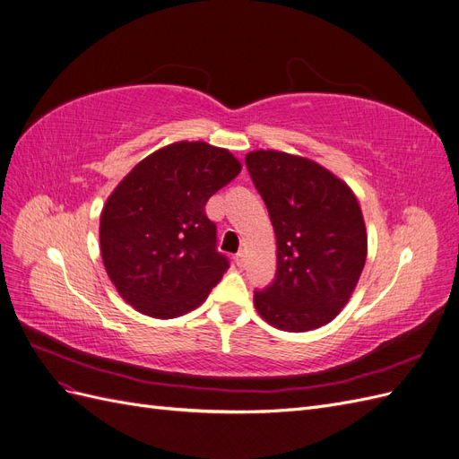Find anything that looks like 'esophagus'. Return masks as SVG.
<instances>
[{"instance_id":"34e87169","label":"esophagus","mask_w":459,"mask_h":459,"mask_svg":"<svg viewBox=\"0 0 459 459\" xmlns=\"http://www.w3.org/2000/svg\"><path fill=\"white\" fill-rule=\"evenodd\" d=\"M245 262H247V255H245V251H239L238 255H235V264H238L239 268H243V266H245Z\"/></svg>"}]
</instances>
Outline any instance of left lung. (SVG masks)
I'll use <instances>...</instances> for the list:
<instances>
[{
	"label": "left lung",
	"instance_id": "8db88e82",
	"mask_svg": "<svg viewBox=\"0 0 459 459\" xmlns=\"http://www.w3.org/2000/svg\"><path fill=\"white\" fill-rule=\"evenodd\" d=\"M270 212L277 270L255 293L262 319L290 333L329 324L351 300L368 256V235L354 191L322 164L283 151L245 157Z\"/></svg>",
	"mask_w": 459,
	"mask_h": 459
}]
</instances>
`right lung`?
Instances as JSON below:
<instances>
[{"instance_id":"right-lung-1","label":"right lung","mask_w":459,"mask_h":459,"mask_svg":"<svg viewBox=\"0 0 459 459\" xmlns=\"http://www.w3.org/2000/svg\"><path fill=\"white\" fill-rule=\"evenodd\" d=\"M241 172L228 149L176 142L137 162L100 221L103 266L118 295L147 316L195 310L230 268L204 204Z\"/></svg>"}]
</instances>
